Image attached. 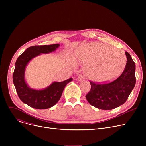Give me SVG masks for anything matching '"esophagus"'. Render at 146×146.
Here are the masks:
<instances>
[{"label": "esophagus", "instance_id": "1", "mask_svg": "<svg viewBox=\"0 0 146 146\" xmlns=\"http://www.w3.org/2000/svg\"><path fill=\"white\" fill-rule=\"evenodd\" d=\"M84 79V78H83V76H82V75H79V77H78V81H82V80H83Z\"/></svg>", "mask_w": 146, "mask_h": 146}]
</instances>
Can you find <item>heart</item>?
Returning a JSON list of instances; mask_svg holds the SVG:
<instances>
[{
	"label": "heart",
	"instance_id": "1",
	"mask_svg": "<svg viewBox=\"0 0 146 146\" xmlns=\"http://www.w3.org/2000/svg\"><path fill=\"white\" fill-rule=\"evenodd\" d=\"M77 62L85 64L88 77L96 82L102 83L115 78L126 64L124 51L112 45L90 42L76 50L74 56Z\"/></svg>",
	"mask_w": 146,
	"mask_h": 146
}]
</instances>
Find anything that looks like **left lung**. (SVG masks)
I'll list each match as a JSON object with an SVG mask.
<instances>
[{
    "label": "left lung",
    "mask_w": 146,
    "mask_h": 146,
    "mask_svg": "<svg viewBox=\"0 0 146 146\" xmlns=\"http://www.w3.org/2000/svg\"><path fill=\"white\" fill-rule=\"evenodd\" d=\"M124 72L114 81L105 84L90 82L91 89L86 95L88 102L95 108L111 110L124 104L135 85V64L128 52Z\"/></svg>",
    "instance_id": "8db88e82"
}]
</instances>
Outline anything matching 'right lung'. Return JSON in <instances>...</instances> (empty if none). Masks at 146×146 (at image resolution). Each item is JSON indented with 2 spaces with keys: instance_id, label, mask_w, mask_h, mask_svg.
Instances as JSON below:
<instances>
[{
  "instance_id": "add662e5",
  "label": "right lung",
  "mask_w": 146,
  "mask_h": 146,
  "mask_svg": "<svg viewBox=\"0 0 146 146\" xmlns=\"http://www.w3.org/2000/svg\"><path fill=\"white\" fill-rule=\"evenodd\" d=\"M60 44L33 46L28 48L17 58L13 74V82L21 100L24 104L38 110H45L55 105L59 101L65 86L73 80L72 78L63 82H53L47 88L42 89L31 88L25 78V69L35 57L42 54L55 51Z\"/></svg>"
}]
</instances>
